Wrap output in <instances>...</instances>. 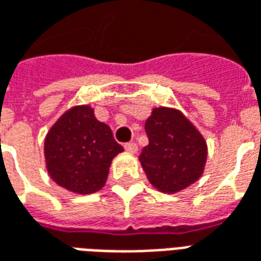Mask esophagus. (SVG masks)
Returning <instances> with one entry per match:
<instances>
[{"mask_svg":"<svg viewBox=\"0 0 261 261\" xmlns=\"http://www.w3.org/2000/svg\"><path fill=\"white\" fill-rule=\"evenodd\" d=\"M124 148H125V151L130 153H136L137 151H138V147H137L136 142H127V144L124 145Z\"/></svg>","mask_w":261,"mask_h":261,"instance_id":"obj_1","label":"esophagus"}]
</instances>
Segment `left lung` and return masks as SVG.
Returning a JSON list of instances; mask_svg holds the SVG:
<instances>
[{
	"instance_id": "8db88e82",
	"label": "left lung",
	"mask_w": 261,
	"mask_h": 261,
	"mask_svg": "<svg viewBox=\"0 0 261 261\" xmlns=\"http://www.w3.org/2000/svg\"><path fill=\"white\" fill-rule=\"evenodd\" d=\"M145 131L149 144L140 162L155 189L173 194L201 177L207 142L180 110L155 108L145 121Z\"/></svg>"
}]
</instances>
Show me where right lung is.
Masks as SVG:
<instances>
[{"label":"right lung","mask_w":261,"mask_h":261,"mask_svg":"<svg viewBox=\"0 0 261 261\" xmlns=\"http://www.w3.org/2000/svg\"><path fill=\"white\" fill-rule=\"evenodd\" d=\"M123 151L110 127L99 121L88 105L68 109L44 140L48 175L59 186L76 194L100 190L112 161Z\"/></svg>","instance_id":"obj_1"}]
</instances>
